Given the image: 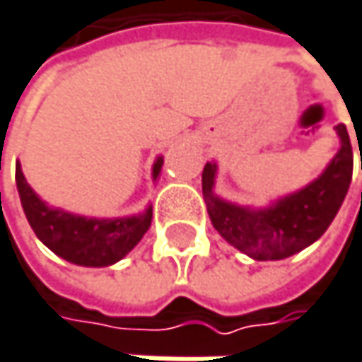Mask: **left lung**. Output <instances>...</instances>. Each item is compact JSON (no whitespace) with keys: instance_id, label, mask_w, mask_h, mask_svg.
<instances>
[{"instance_id":"left-lung-1","label":"left lung","mask_w":362,"mask_h":362,"mask_svg":"<svg viewBox=\"0 0 362 362\" xmlns=\"http://www.w3.org/2000/svg\"><path fill=\"white\" fill-rule=\"evenodd\" d=\"M342 147L327 170L307 188L279 199L265 211H248L214 194L215 165L203 170V197L214 228L257 261H278L313 245L329 228L352 180V145L344 124L336 126Z\"/></svg>"}]
</instances>
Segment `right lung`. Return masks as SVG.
<instances>
[{
	"instance_id": "right-lung-1",
	"label": "right lung",
	"mask_w": 362,
	"mask_h": 362,
	"mask_svg": "<svg viewBox=\"0 0 362 362\" xmlns=\"http://www.w3.org/2000/svg\"><path fill=\"white\" fill-rule=\"evenodd\" d=\"M163 159L159 157L153 165V178L159 176ZM16 186L24 215L37 234V238L51 248L57 257L84 265L105 267L126 257L141 243L151 226L153 209L143 215L119 217V219H90L81 215L49 209L24 180V174L16 165Z\"/></svg>"
}]
</instances>
